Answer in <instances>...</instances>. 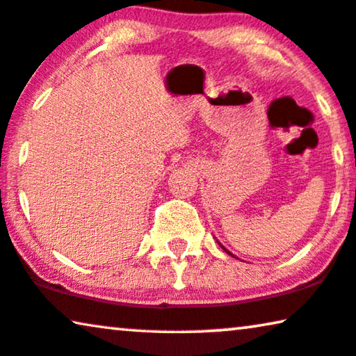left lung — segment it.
I'll list each match as a JSON object with an SVG mask.
<instances>
[{
	"mask_svg": "<svg viewBox=\"0 0 356 356\" xmlns=\"http://www.w3.org/2000/svg\"><path fill=\"white\" fill-rule=\"evenodd\" d=\"M227 253H229V252H227ZM229 254H230V253H229Z\"/></svg>",
	"mask_w": 356,
	"mask_h": 356,
	"instance_id": "1",
	"label": "left lung"
}]
</instances>
